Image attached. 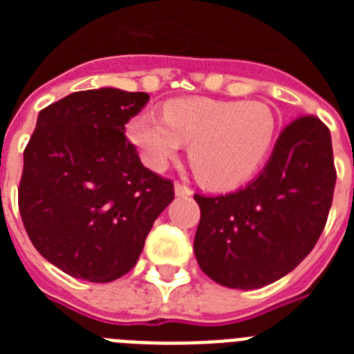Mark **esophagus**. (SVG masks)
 Segmentation results:
<instances>
[{"mask_svg":"<svg viewBox=\"0 0 354 354\" xmlns=\"http://www.w3.org/2000/svg\"><path fill=\"white\" fill-rule=\"evenodd\" d=\"M174 193H176V196H191V194H193V189L187 187V185H183V183L176 182L174 183Z\"/></svg>","mask_w":354,"mask_h":354,"instance_id":"obj_1","label":"esophagus"}]
</instances>
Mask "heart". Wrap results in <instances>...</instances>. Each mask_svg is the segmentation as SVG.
<instances>
[{"instance_id":"heart-1","label":"heart","mask_w":354,"mask_h":354,"mask_svg":"<svg viewBox=\"0 0 354 354\" xmlns=\"http://www.w3.org/2000/svg\"><path fill=\"white\" fill-rule=\"evenodd\" d=\"M275 115L259 101H216L205 97L172 99L163 104V119L138 115L128 136L150 169L161 171L183 143L200 182L232 189L263 165L275 138Z\"/></svg>"}]
</instances>
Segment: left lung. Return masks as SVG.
Wrapping results in <instances>:
<instances>
[{"mask_svg": "<svg viewBox=\"0 0 354 354\" xmlns=\"http://www.w3.org/2000/svg\"><path fill=\"white\" fill-rule=\"evenodd\" d=\"M336 169L329 128L301 115L279 133L263 172L221 196L194 194V255L218 285L252 290L296 268L329 216Z\"/></svg>", "mask_w": 354, "mask_h": 354, "instance_id": "8db88e82", "label": "left lung"}]
</instances>
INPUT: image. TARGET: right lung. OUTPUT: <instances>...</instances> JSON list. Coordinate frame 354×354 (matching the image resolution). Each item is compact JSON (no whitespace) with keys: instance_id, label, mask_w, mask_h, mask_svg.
Here are the masks:
<instances>
[{"instance_id":"obj_1","label":"right lung","mask_w":354,"mask_h":354,"mask_svg":"<svg viewBox=\"0 0 354 354\" xmlns=\"http://www.w3.org/2000/svg\"><path fill=\"white\" fill-rule=\"evenodd\" d=\"M143 91H75L38 113L24 152L19 215L30 242L57 268L110 283L136 266L145 239L174 198L171 180L141 163L124 124Z\"/></svg>"}]
</instances>
